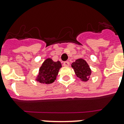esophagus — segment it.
I'll return each instance as SVG.
<instances>
[{
  "mask_svg": "<svg viewBox=\"0 0 124 124\" xmlns=\"http://www.w3.org/2000/svg\"><path fill=\"white\" fill-rule=\"evenodd\" d=\"M63 65H64V66H70V62H68V61H66V62H64V63H63Z\"/></svg>",
  "mask_w": 124,
  "mask_h": 124,
  "instance_id": "34e87169",
  "label": "esophagus"
}]
</instances>
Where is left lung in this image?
I'll return each instance as SVG.
<instances>
[{
  "instance_id": "left-lung-1",
  "label": "left lung",
  "mask_w": 124,
  "mask_h": 124,
  "mask_svg": "<svg viewBox=\"0 0 124 124\" xmlns=\"http://www.w3.org/2000/svg\"><path fill=\"white\" fill-rule=\"evenodd\" d=\"M75 73L79 79L83 81H87L91 75V70L88 64L83 59H77L71 64Z\"/></svg>"
}]
</instances>
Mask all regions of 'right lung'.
Here are the masks:
<instances>
[{"mask_svg": "<svg viewBox=\"0 0 124 124\" xmlns=\"http://www.w3.org/2000/svg\"><path fill=\"white\" fill-rule=\"evenodd\" d=\"M62 64L60 62H54L47 58L40 67L37 81L43 84H51L55 81Z\"/></svg>", "mask_w": 124, "mask_h": 124, "instance_id": "add662e5", "label": "right lung"}]
</instances>
